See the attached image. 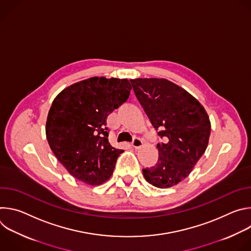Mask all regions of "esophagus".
Returning a JSON list of instances; mask_svg holds the SVG:
<instances>
[{"label": "esophagus", "mask_w": 251, "mask_h": 251, "mask_svg": "<svg viewBox=\"0 0 251 251\" xmlns=\"http://www.w3.org/2000/svg\"><path fill=\"white\" fill-rule=\"evenodd\" d=\"M132 146L135 148V149H140L142 146H143V141L140 139V138H134L133 139V142H132Z\"/></svg>", "instance_id": "obj_1"}]
</instances>
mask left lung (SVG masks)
<instances>
[{
    "label": "left lung",
    "instance_id": "left-lung-1",
    "mask_svg": "<svg viewBox=\"0 0 251 251\" xmlns=\"http://www.w3.org/2000/svg\"><path fill=\"white\" fill-rule=\"evenodd\" d=\"M135 95L158 134L159 158L143 169L145 180L159 189L177 185L204 153L210 121L204 107L183 87L166 78L130 79Z\"/></svg>",
    "mask_w": 251,
    "mask_h": 251
}]
</instances>
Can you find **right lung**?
<instances>
[{
	"label": "right lung",
	"mask_w": 251,
	"mask_h": 251,
	"mask_svg": "<svg viewBox=\"0 0 251 251\" xmlns=\"http://www.w3.org/2000/svg\"><path fill=\"white\" fill-rule=\"evenodd\" d=\"M127 78L90 77L64 88L50 108L46 135L57 160L77 180L99 186L112 176L123 150L108 141L106 119L127 101Z\"/></svg>",
	"instance_id": "right-lung-1"
}]
</instances>
